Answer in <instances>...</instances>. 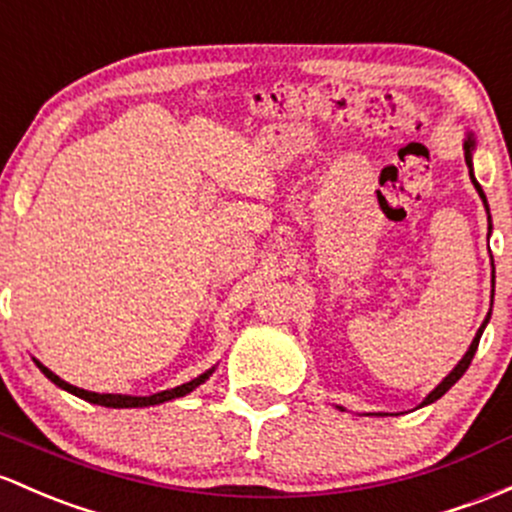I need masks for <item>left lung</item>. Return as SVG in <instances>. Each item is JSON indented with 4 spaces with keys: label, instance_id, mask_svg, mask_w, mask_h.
I'll return each mask as SVG.
<instances>
[{
    "label": "left lung",
    "instance_id": "8db88e82",
    "mask_svg": "<svg viewBox=\"0 0 512 512\" xmlns=\"http://www.w3.org/2000/svg\"><path fill=\"white\" fill-rule=\"evenodd\" d=\"M474 148H476V141H474V134H471L469 131V136H466V141H464V158H466V166H469V175H471V183H474V188H476V192L478 195H481V200H483V207H486L488 210V202H486V195H483V190H481V185H478V180L474 178V163H471V158H474ZM491 219V217H488ZM493 283H496V271H493ZM488 320H491V312H488L486 315V320H483V324L481 327H478V332H476V337H474V342H471V346H469V351H466L464 354V359L459 361V364H456L454 368H452V373H449L447 378H444L442 383H439L437 388L432 390L430 395H427L425 400H422V405H430V403H434V400H439L442 398L444 393H447L449 388L454 386L456 381H459L461 376H464L466 373V368L471 366V359H474V354H476V349H478V342H481V334H483V329H486V324H488ZM420 405V408H422Z\"/></svg>",
    "mask_w": 512,
    "mask_h": 512
}]
</instances>
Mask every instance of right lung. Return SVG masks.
Returning <instances> with one entry per match:
<instances>
[{
	"instance_id": "right-lung-1",
	"label": "right lung",
	"mask_w": 512,
	"mask_h": 512,
	"mask_svg": "<svg viewBox=\"0 0 512 512\" xmlns=\"http://www.w3.org/2000/svg\"><path fill=\"white\" fill-rule=\"evenodd\" d=\"M36 366L41 368L43 376H46L48 381L56 383L58 388H63V390H68V393L78 395V398L87 400V403L104 405V408H148V405H161V403H166V400L183 398V395H188L190 390H195L197 386H200V383H205L207 378L212 376V371H214V366H212L210 371H205V373H202V376L192 378L190 383H183V386H175V388H170V390H161V393H153V395H119V393H92V390L70 386L68 381H63V378L56 376V373H53L51 368L43 366L41 361H36Z\"/></svg>"
}]
</instances>
